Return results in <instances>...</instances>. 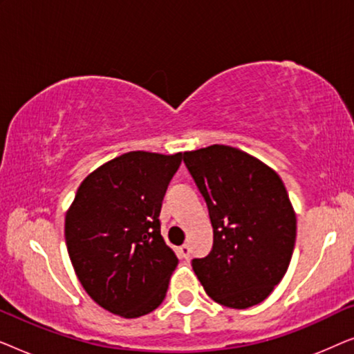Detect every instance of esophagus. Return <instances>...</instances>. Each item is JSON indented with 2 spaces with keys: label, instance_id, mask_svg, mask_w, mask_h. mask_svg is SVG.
Here are the masks:
<instances>
[{
  "label": "esophagus",
  "instance_id": "1",
  "mask_svg": "<svg viewBox=\"0 0 354 354\" xmlns=\"http://www.w3.org/2000/svg\"><path fill=\"white\" fill-rule=\"evenodd\" d=\"M178 256L183 259H188V256H190V246L182 245L180 248H178Z\"/></svg>",
  "mask_w": 354,
  "mask_h": 354
}]
</instances>
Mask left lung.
<instances>
[{"label": "left lung", "mask_w": 354, "mask_h": 354, "mask_svg": "<svg viewBox=\"0 0 354 354\" xmlns=\"http://www.w3.org/2000/svg\"><path fill=\"white\" fill-rule=\"evenodd\" d=\"M205 196L214 234L211 253L193 259L206 293L222 306L264 301L283 279L297 240V214L279 174L227 145L183 153Z\"/></svg>", "instance_id": "1"}]
</instances>
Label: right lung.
<instances>
[{"label": "right lung", "instance_id": "add662e5", "mask_svg": "<svg viewBox=\"0 0 354 354\" xmlns=\"http://www.w3.org/2000/svg\"><path fill=\"white\" fill-rule=\"evenodd\" d=\"M182 153L130 151L104 162L77 188L66 212L72 268L96 304L125 319L154 311L178 259L159 212Z\"/></svg>", "mask_w": 354, "mask_h": 354}]
</instances>
